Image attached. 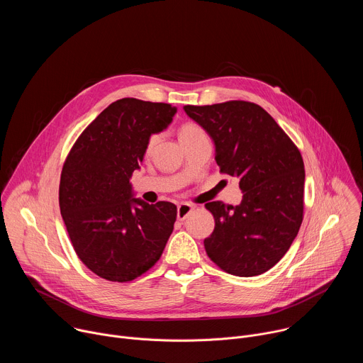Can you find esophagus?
<instances>
[{"mask_svg": "<svg viewBox=\"0 0 363 363\" xmlns=\"http://www.w3.org/2000/svg\"><path fill=\"white\" fill-rule=\"evenodd\" d=\"M192 208L194 206L191 205V203H188V202H181L179 205H178V208H177V217H178V220H185L186 217H188V214L192 211Z\"/></svg>", "mask_w": 363, "mask_h": 363, "instance_id": "obj_1", "label": "esophagus"}]
</instances>
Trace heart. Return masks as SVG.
<instances>
[{
  "mask_svg": "<svg viewBox=\"0 0 363 363\" xmlns=\"http://www.w3.org/2000/svg\"><path fill=\"white\" fill-rule=\"evenodd\" d=\"M198 130H201V129H199L196 125H192V123H186V125H184V126H182L179 136H182V135H188V133H194V132H198ZM157 140H158V136H157V135L150 136V139H149V143H147V147L150 149V147H152L155 143H157Z\"/></svg>",
  "mask_w": 363,
  "mask_h": 363,
  "instance_id": "1",
  "label": "heart"
}]
</instances>
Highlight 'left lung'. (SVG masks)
Returning <instances> with one entry per match:
<instances>
[{"label": "left lung", "mask_w": 363, "mask_h": 363, "mask_svg": "<svg viewBox=\"0 0 363 363\" xmlns=\"http://www.w3.org/2000/svg\"><path fill=\"white\" fill-rule=\"evenodd\" d=\"M216 146L221 172L240 179L242 201L206 202L216 220L205 251L224 272L263 274L290 248L303 221L304 164L276 121L255 103L231 100L184 106Z\"/></svg>", "instance_id": "left-lung-1"}]
</instances>
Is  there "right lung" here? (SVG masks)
<instances>
[{"label": "right lung", "mask_w": 363, "mask_h": 363, "mask_svg": "<svg viewBox=\"0 0 363 363\" xmlns=\"http://www.w3.org/2000/svg\"><path fill=\"white\" fill-rule=\"evenodd\" d=\"M177 108L133 97L113 101L79 136L65 162L59 202L76 254L94 274L130 281L160 260L177 206L135 198L149 139L165 130Z\"/></svg>", "instance_id": "right-lung-1"}]
</instances>
